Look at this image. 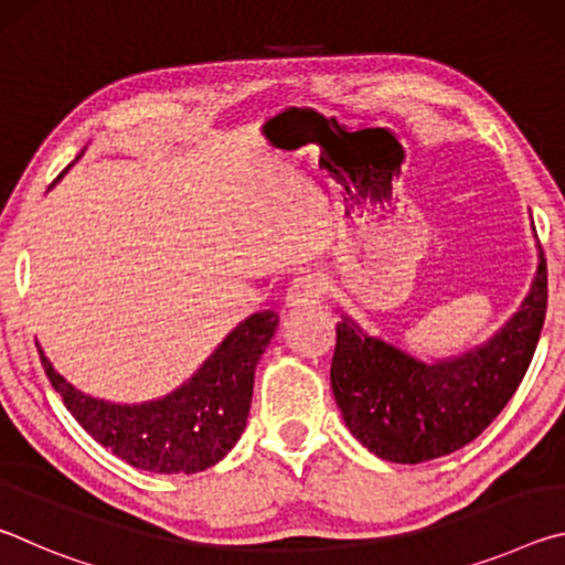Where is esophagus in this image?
<instances>
[{"instance_id":"obj_1","label":"esophagus","mask_w":565,"mask_h":565,"mask_svg":"<svg viewBox=\"0 0 565 565\" xmlns=\"http://www.w3.org/2000/svg\"><path fill=\"white\" fill-rule=\"evenodd\" d=\"M323 279L319 274H301L291 281L289 289H286V306L289 309H306V306H317L323 299Z\"/></svg>"}]
</instances>
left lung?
<instances>
[{
  "instance_id": "left-lung-1",
  "label": "left lung",
  "mask_w": 565,
  "mask_h": 565,
  "mask_svg": "<svg viewBox=\"0 0 565 565\" xmlns=\"http://www.w3.org/2000/svg\"><path fill=\"white\" fill-rule=\"evenodd\" d=\"M546 306L548 271L541 252L519 311L481 347L451 359L420 361L341 313L331 388L351 434L394 463L431 461L471 444L529 371Z\"/></svg>"
}]
</instances>
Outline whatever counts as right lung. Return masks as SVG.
<instances>
[{"mask_svg": "<svg viewBox=\"0 0 565 565\" xmlns=\"http://www.w3.org/2000/svg\"><path fill=\"white\" fill-rule=\"evenodd\" d=\"M276 327V311L252 313L218 343L186 384L147 404H111L82 394L56 374L42 349L40 359L64 406L94 441L141 471L196 473L222 461L244 434L256 363Z\"/></svg>", "mask_w": 565, "mask_h": 565, "instance_id": "right-lung-1", "label": "right lung"}]
</instances>
